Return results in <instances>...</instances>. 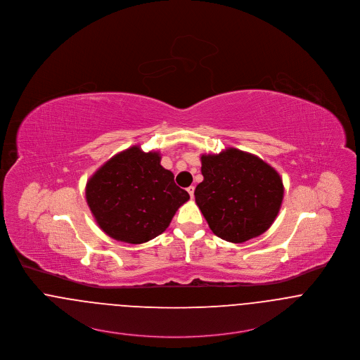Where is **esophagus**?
I'll return each mask as SVG.
<instances>
[{"instance_id":"obj_1","label":"esophagus","mask_w":360,"mask_h":360,"mask_svg":"<svg viewBox=\"0 0 360 360\" xmlns=\"http://www.w3.org/2000/svg\"><path fill=\"white\" fill-rule=\"evenodd\" d=\"M194 191H195V187H194V186H190V187L187 188V193L190 194V196H191V198L194 196Z\"/></svg>"}]
</instances>
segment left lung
I'll return each instance as SVG.
<instances>
[{"label":"left lung","instance_id":"1","mask_svg":"<svg viewBox=\"0 0 360 360\" xmlns=\"http://www.w3.org/2000/svg\"><path fill=\"white\" fill-rule=\"evenodd\" d=\"M200 162L203 181L194 195L214 235L242 243L272 226L283 199L282 179L272 166L238 148L203 154Z\"/></svg>","mask_w":360,"mask_h":360}]
</instances>
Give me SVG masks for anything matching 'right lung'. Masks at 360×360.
<instances>
[{"mask_svg":"<svg viewBox=\"0 0 360 360\" xmlns=\"http://www.w3.org/2000/svg\"><path fill=\"white\" fill-rule=\"evenodd\" d=\"M86 202L108 236L125 243H144L169 227L190 195L161 165L160 153L139 146L114 155L86 183Z\"/></svg>","mask_w":360,"mask_h":360,"instance_id":"obj_1","label":"right lung"}]
</instances>
